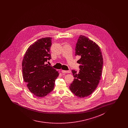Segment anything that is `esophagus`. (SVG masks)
<instances>
[{
    "label": "esophagus",
    "mask_w": 128,
    "mask_h": 128,
    "mask_svg": "<svg viewBox=\"0 0 128 128\" xmlns=\"http://www.w3.org/2000/svg\"><path fill=\"white\" fill-rule=\"evenodd\" d=\"M62 73H71V71L69 70H62Z\"/></svg>",
    "instance_id": "esophagus-1"
}]
</instances>
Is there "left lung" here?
<instances>
[{
  "mask_svg": "<svg viewBox=\"0 0 128 128\" xmlns=\"http://www.w3.org/2000/svg\"><path fill=\"white\" fill-rule=\"evenodd\" d=\"M75 55L81 58L79 71L72 70L74 81L70 85L72 93L80 98L92 94L100 80L103 60L100 47L84 36H80L75 49Z\"/></svg>",
  "mask_w": 128,
  "mask_h": 128,
  "instance_id": "left-lung-1",
  "label": "left lung"
}]
</instances>
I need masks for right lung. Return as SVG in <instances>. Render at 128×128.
Returning <instances> with one entry per match:
<instances>
[{"label": "right lung", "mask_w": 128, "mask_h": 128, "mask_svg": "<svg viewBox=\"0 0 128 128\" xmlns=\"http://www.w3.org/2000/svg\"><path fill=\"white\" fill-rule=\"evenodd\" d=\"M52 38L40 39L28 47L22 62L23 80L31 93L44 97L54 89L58 72L46 62L51 59Z\"/></svg>", "instance_id": "right-lung-1"}]
</instances>
